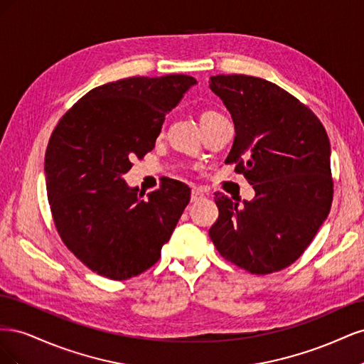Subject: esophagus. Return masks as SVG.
I'll return each mask as SVG.
<instances>
[{
    "mask_svg": "<svg viewBox=\"0 0 364 364\" xmlns=\"http://www.w3.org/2000/svg\"><path fill=\"white\" fill-rule=\"evenodd\" d=\"M203 197H205V194H203V191L200 188H193V191H191V202L200 200V199H203Z\"/></svg>",
    "mask_w": 364,
    "mask_h": 364,
    "instance_id": "esophagus-1",
    "label": "esophagus"
}]
</instances>
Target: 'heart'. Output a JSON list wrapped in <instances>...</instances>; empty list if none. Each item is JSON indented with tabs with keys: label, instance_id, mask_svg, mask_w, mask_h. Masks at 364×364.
Wrapping results in <instances>:
<instances>
[{
	"label": "heart",
	"instance_id": "b5f03b06",
	"mask_svg": "<svg viewBox=\"0 0 364 364\" xmlns=\"http://www.w3.org/2000/svg\"><path fill=\"white\" fill-rule=\"evenodd\" d=\"M217 117H220V114L217 111H213V109H208V111H203L200 114V124H205L206 121L213 119V118H217Z\"/></svg>",
	"mask_w": 364,
	"mask_h": 364
}]
</instances>
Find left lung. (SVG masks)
<instances>
[{"instance_id":"8db88e82","label":"left lung","mask_w":364,"mask_h":364,"mask_svg":"<svg viewBox=\"0 0 364 364\" xmlns=\"http://www.w3.org/2000/svg\"><path fill=\"white\" fill-rule=\"evenodd\" d=\"M209 87L235 126L226 164L253 185L255 199L215 193L209 229L225 259L252 274L289 267L310 246L333 203L331 147L314 112L278 85L245 74H218Z\"/></svg>"}]
</instances>
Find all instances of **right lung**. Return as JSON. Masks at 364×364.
Returning a JSON list of instances; mask_svg holds the SVG:
<instances>
[{
    "label": "right lung",
    "instance_id": "1",
    "mask_svg": "<svg viewBox=\"0 0 364 364\" xmlns=\"http://www.w3.org/2000/svg\"><path fill=\"white\" fill-rule=\"evenodd\" d=\"M194 83L170 74L97 86L53 130L46 151L53 222L63 245L100 277L126 281L155 266L191 199L190 186L170 178L141 199L123 174L153 150L165 115Z\"/></svg>",
    "mask_w": 364,
    "mask_h": 364
}]
</instances>
